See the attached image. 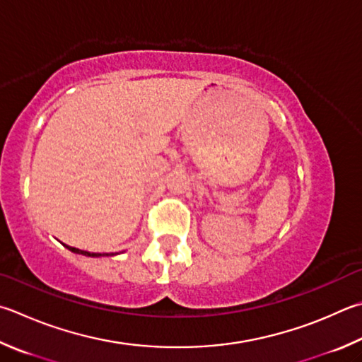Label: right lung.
<instances>
[{
	"instance_id": "right-lung-1",
	"label": "right lung",
	"mask_w": 362,
	"mask_h": 362,
	"mask_svg": "<svg viewBox=\"0 0 362 362\" xmlns=\"http://www.w3.org/2000/svg\"><path fill=\"white\" fill-rule=\"evenodd\" d=\"M66 248H68V250H71L72 253H78V255H85V256H93V258H95V256H106V255H101V253H90V252H83V250H78V248H74V247H68V245H66Z\"/></svg>"
}]
</instances>
